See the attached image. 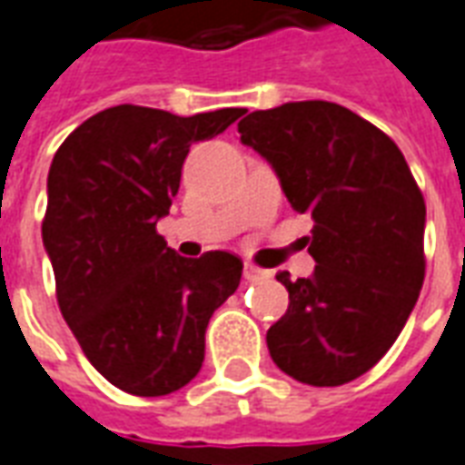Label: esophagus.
<instances>
[{
	"instance_id": "esophagus-1",
	"label": "esophagus",
	"mask_w": 465,
	"mask_h": 465,
	"mask_svg": "<svg viewBox=\"0 0 465 465\" xmlns=\"http://www.w3.org/2000/svg\"><path fill=\"white\" fill-rule=\"evenodd\" d=\"M267 277V272L260 270V267H254V264H245V279L247 282H260V279Z\"/></svg>"
}]
</instances>
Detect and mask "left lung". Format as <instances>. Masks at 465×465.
<instances>
[{
	"instance_id": "obj_1",
	"label": "left lung",
	"mask_w": 465,
	"mask_h": 465,
	"mask_svg": "<svg viewBox=\"0 0 465 465\" xmlns=\"http://www.w3.org/2000/svg\"><path fill=\"white\" fill-rule=\"evenodd\" d=\"M237 132L274 169L292 208L316 223L312 277L277 274L289 309L267 331L272 361L306 385H345L390 351L419 299L421 191L392 139L343 104L257 110Z\"/></svg>"
}]
</instances>
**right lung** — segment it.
Returning a JSON list of instances; mask_svg holds the SVG:
<instances>
[{
  "label": "right lung",
  "mask_w": 465,
  "mask_h": 465,
  "mask_svg": "<svg viewBox=\"0 0 465 465\" xmlns=\"http://www.w3.org/2000/svg\"><path fill=\"white\" fill-rule=\"evenodd\" d=\"M245 113L179 117L117 104L55 152L41 235L58 306L93 368L124 392L162 397L188 385L203 365L213 312L240 284L235 254L186 260L166 247L156 223L179 193L191 144Z\"/></svg>",
  "instance_id": "obj_1"
}]
</instances>
